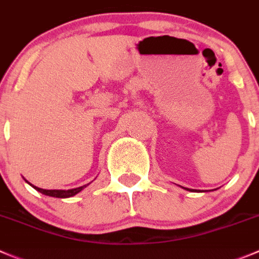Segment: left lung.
Wrapping results in <instances>:
<instances>
[{"label": "left lung", "instance_id": "left-lung-1", "mask_svg": "<svg viewBox=\"0 0 259 259\" xmlns=\"http://www.w3.org/2000/svg\"><path fill=\"white\" fill-rule=\"evenodd\" d=\"M187 190H188V188H187ZM190 191H191V190H190Z\"/></svg>", "mask_w": 259, "mask_h": 259}]
</instances>
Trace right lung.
I'll list each match as a JSON object with an SVG mask.
<instances>
[{
	"instance_id": "obj_1",
	"label": "right lung",
	"mask_w": 259,
	"mask_h": 259,
	"mask_svg": "<svg viewBox=\"0 0 259 259\" xmlns=\"http://www.w3.org/2000/svg\"><path fill=\"white\" fill-rule=\"evenodd\" d=\"M26 182H27V181H26ZM27 183H29V185H31L30 182H27ZM32 187H34L36 191H39V192L47 195V196L59 197V199H66V197H72V196H74L76 193L81 192V191L83 190L84 187H86V185L81 186V187L72 188V190H44V188H39V187H36V186H32Z\"/></svg>"
}]
</instances>
